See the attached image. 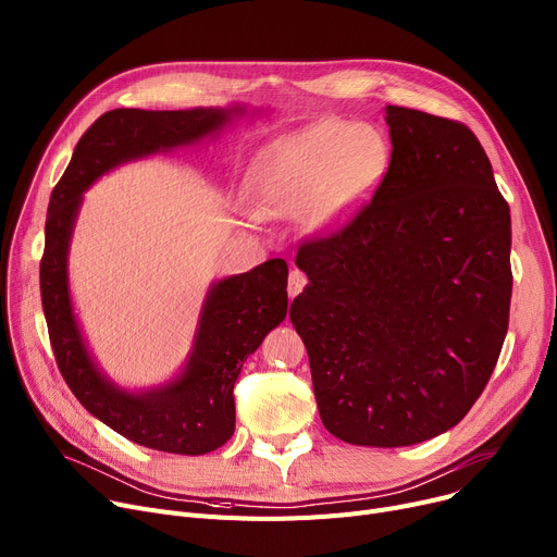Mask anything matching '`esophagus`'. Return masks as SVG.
<instances>
[{
    "label": "esophagus",
    "instance_id": "obj_1",
    "mask_svg": "<svg viewBox=\"0 0 557 557\" xmlns=\"http://www.w3.org/2000/svg\"><path fill=\"white\" fill-rule=\"evenodd\" d=\"M307 275L300 271V269H294L288 275V284H286V290H288V298H296L298 294H302V288L307 286Z\"/></svg>",
    "mask_w": 557,
    "mask_h": 557
}]
</instances>
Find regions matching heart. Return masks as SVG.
Listing matches in <instances>:
<instances>
[{
    "instance_id": "obj_1",
    "label": "heart",
    "mask_w": 557,
    "mask_h": 557,
    "mask_svg": "<svg viewBox=\"0 0 557 557\" xmlns=\"http://www.w3.org/2000/svg\"><path fill=\"white\" fill-rule=\"evenodd\" d=\"M391 144L372 126L325 120L263 149L250 169V194L263 216H305L313 230L352 219L386 178Z\"/></svg>"
}]
</instances>
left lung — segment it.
<instances>
[{
	"mask_svg": "<svg viewBox=\"0 0 557 557\" xmlns=\"http://www.w3.org/2000/svg\"><path fill=\"white\" fill-rule=\"evenodd\" d=\"M386 178L338 232L300 248L290 305L325 429L406 447L456 426L499 359L512 296L510 208L476 135L386 106Z\"/></svg>",
	"mask_w": 557,
	"mask_h": 557,
	"instance_id": "obj_1",
	"label": "left lung"
}]
</instances>
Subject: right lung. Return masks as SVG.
Segmentation results:
<instances>
[{
    "instance_id": "obj_1",
    "label": "right lung",
    "mask_w": 557,
    "mask_h": 557,
    "mask_svg": "<svg viewBox=\"0 0 557 557\" xmlns=\"http://www.w3.org/2000/svg\"><path fill=\"white\" fill-rule=\"evenodd\" d=\"M239 114H244L242 106L110 110L83 133L49 198L40 296L55 363L87 411L149 449L200 456L230 441L234 382L263 336L286 315L288 267L284 259H269L248 273L214 282L205 296L183 372L164 386L131 393L99 370L76 323L67 277L74 221L83 191L103 173L131 160L200 141Z\"/></svg>"
}]
</instances>
